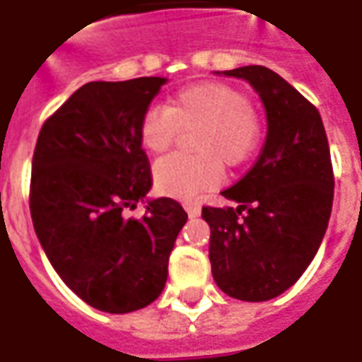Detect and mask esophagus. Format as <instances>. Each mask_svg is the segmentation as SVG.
Listing matches in <instances>:
<instances>
[{
	"label": "esophagus",
	"mask_w": 362,
	"mask_h": 362,
	"mask_svg": "<svg viewBox=\"0 0 362 362\" xmlns=\"http://www.w3.org/2000/svg\"><path fill=\"white\" fill-rule=\"evenodd\" d=\"M183 206H185L187 214H189V216H191V218L201 216V204H199V202H193V201L185 202Z\"/></svg>",
	"instance_id": "1"
}]
</instances>
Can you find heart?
Returning a JSON list of instances; mask_svg holds the SVG:
<instances>
[{"instance_id": "b5f03b06", "label": "heart", "mask_w": 362, "mask_h": 362, "mask_svg": "<svg viewBox=\"0 0 362 362\" xmlns=\"http://www.w3.org/2000/svg\"><path fill=\"white\" fill-rule=\"evenodd\" d=\"M201 127L193 148L199 156L173 153L153 165L158 191L193 201L220 183L222 168L250 160L259 142V117L238 89L202 81L169 97L165 109L150 107L140 120V142L148 152L161 153L175 142L179 128Z\"/></svg>"}]
</instances>
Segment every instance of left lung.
Returning <instances> with one entry per match:
<instances>
[{"mask_svg":"<svg viewBox=\"0 0 362 362\" xmlns=\"http://www.w3.org/2000/svg\"><path fill=\"white\" fill-rule=\"evenodd\" d=\"M245 79L267 117L255 165L222 194L235 209L204 206L209 257L218 288L245 302L288 291L324 240L333 204V169L324 122L314 105L265 66L214 71Z\"/></svg>","mask_w":362,"mask_h":362,"instance_id":"1","label":"left lung"}]
</instances>
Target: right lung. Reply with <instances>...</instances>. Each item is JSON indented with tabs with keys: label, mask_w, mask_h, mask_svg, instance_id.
<instances>
[{
	"label": "right lung",
	"mask_w": 362,
	"mask_h": 362,
	"mask_svg": "<svg viewBox=\"0 0 362 362\" xmlns=\"http://www.w3.org/2000/svg\"><path fill=\"white\" fill-rule=\"evenodd\" d=\"M168 78L89 81L46 120L33 156L30 216L54 271L89 306L128 314L158 298L187 212L146 199L140 120ZM146 204L142 218L122 212Z\"/></svg>",
	"instance_id": "1"
}]
</instances>
